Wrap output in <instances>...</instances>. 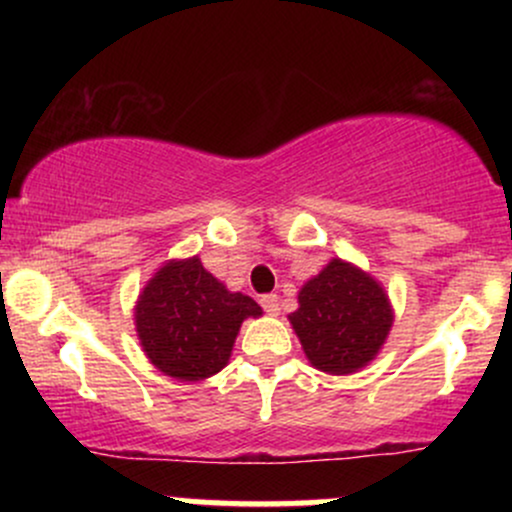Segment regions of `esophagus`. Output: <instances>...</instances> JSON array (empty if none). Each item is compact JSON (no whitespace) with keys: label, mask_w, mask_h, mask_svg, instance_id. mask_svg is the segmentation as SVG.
Here are the masks:
<instances>
[{"label":"esophagus","mask_w":512,"mask_h":512,"mask_svg":"<svg viewBox=\"0 0 512 512\" xmlns=\"http://www.w3.org/2000/svg\"><path fill=\"white\" fill-rule=\"evenodd\" d=\"M260 305L264 308L267 315H279V298L274 293H267V296L260 298Z\"/></svg>","instance_id":"34e87169"}]
</instances>
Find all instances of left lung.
Masks as SVG:
<instances>
[{
  "instance_id": "8db88e82",
  "label": "left lung",
  "mask_w": 512,
  "mask_h": 512,
  "mask_svg": "<svg viewBox=\"0 0 512 512\" xmlns=\"http://www.w3.org/2000/svg\"><path fill=\"white\" fill-rule=\"evenodd\" d=\"M289 322L310 366L330 375H349L380 354L395 310L373 274L332 257L301 286L298 310Z\"/></svg>"
}]
</instances>
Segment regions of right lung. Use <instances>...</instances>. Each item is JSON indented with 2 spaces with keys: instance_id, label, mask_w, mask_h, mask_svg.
<instances>
[{
  "instance_id": "right-lung-1",
  "label": "right lung",
  "mask_w": 512,
  "mask_h": 512,
  "mask_svg": "<svg viewBox=\"0 0 512 512\" xmlns=\"http://www.w3.org/2000/svg\"><path fill=\"white\" fill-rule=\"evenodd\" d=\"M260 315V305L228 291L195 255L156 269L134 305V327L154 368L199 383L228 366L243 320Z\"/></svg>"
}]
</instances>
